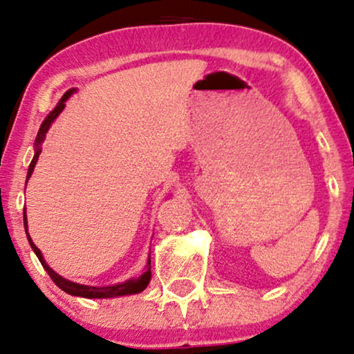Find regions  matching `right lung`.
Wrapping results in <instances>:
<instances>
[{
	"mask_svg": "<svg viewBox=\"0 0 354 354\" xmlns=\"http://www.w3.org/2000/svg\"><path fill=\"white\" fill-rule=\"evenodd\" d=\"M75 89H68V91L65 93L64 97H62L60 102H58L55 109L52 111L50 114L47 115L46 120H44L42 125H40L39 129V133H37V138H35V155L32 158V162H30L29 165V171H28V180L30 178V174H32V169L35 167V163H37V158L40 155V144L44 142V138H46V133L48 129H50V125L53 120H55L58 118V114L64 111L65 107V101L68 100L71 93H73ZM24 229L26 232H28V221H26V209H24ZM28 240L30 243V247H32L34 253L37 254L39 261L42 263L44 270H46L48 272V276L52 277V281L55 283L58 288H60L62 290H65L66 294H71V296H80V297H86V299H106V297H118V296H125V294H137V292H142L147 288V284L150 283V277H151V271H150V259L149 263H147V271L142 274L140 277H136V279H129L125 281V283L122 284H115V286H102V288H95V286H83V284H77V283H71V281H66L65 277L58 276L55 271L50 270V266L47 265L46 259H44L42 253H40V250L35 247L34 241L30 240V236L28 234Z\"/></svg>",
	"mask_w": 354,
	"mask_h": 354,
	"instance_id": "obj_1",
	"label": "right lung"
}]
</instances>
